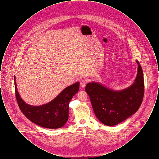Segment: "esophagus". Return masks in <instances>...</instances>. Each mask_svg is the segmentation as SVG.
I'll return each instance as SVG.
<instances>
[{"instance_id": "1", "label": "esophagus", "mask_w": 159, "mask_h": 159, "mask_svg": "<svg viewBox=\"0 0 159 159\" xmlns=\"http://www.w3.org/2000/svg\"><path fill=\"white\" fill-rule=\"evenodd\" d=\"M87 82H88V80L86 79H82L80 82V85L82 88H84L86 86Z\"/></svg>"}]
</instances>
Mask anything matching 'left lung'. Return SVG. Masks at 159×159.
Masks as SVG:
<instances>
[{
	"label": "left lung",
	"instance_id": "8db88e82",
	"mask_svg": "<svg viewBox=\"0 0 159 159\" xmlns=\"http://www.w3.org/2000/svg\"><path fill=\"white\" fill-rule=\"evenodd\" d=\"M134 84L124 90H110L99 83H88V94L93 111L99 121L107 126H114L136 113L142 104L144 94L143 71L139 62Z\"/></svg>",
	"mask_w": 159,
	"mask_h": 159
}]
</instances>
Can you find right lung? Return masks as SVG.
Returning a JSON list of instances; mask_svg holds the SVG:
<instances>
[{
	"label": "right lung",
	"mask_w": 159,
	"mask_h": 159,
	"mask_svg": "<svg viewBox=\"0 0 159 159\" xmlns=\"http://www.w3.org/2000/svg\"><path fill=\"white\" fill-rule=\"evenodd\" d=\"M15 83V97L20 109L31 121L48 129L60 128L68 120V105L73 97L79 89V82L65 88L50 102L40 106H31L25 104L21 98Z\"/></svg>",
	"instance_id": "obj_1"
}]
</instances>
